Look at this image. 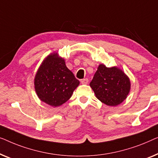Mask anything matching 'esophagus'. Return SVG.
I'll list each match as a JSON object with an SVG mask.
<instances>
[{
  "label": "esophagus",
  "mask_w": 158,
  "mask_h": 158,
  "mask_svg": "<svg viewBox=\"0 0 158 158\" xmlns=\"http://www.w3.org/2000/svg\"><path fill=\"white\" fill-rule=\"evenodd\" d=\"M88 79H83L81 80V83L82 84H88Z\"/></svg>",
  "instance_id": "obj_1"
}]
</instances>
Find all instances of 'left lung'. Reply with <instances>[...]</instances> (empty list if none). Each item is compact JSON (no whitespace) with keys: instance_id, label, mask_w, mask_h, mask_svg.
I'll use <instances>...</instances> for the list:
<instances>
[{"instance_id":"8db88e82","label":"left lung","mask_w":158,"mask_h":158,"mask_svg":"<svg viewBox=\"0 0 158 158\" xmlns=\"http://www.w3.org/2000/svg\"><path fill=\"white\" fill-rule=\"evenodd\" d=\"M89 85L95 96L108 106H117L129 94L131 88L130 78L117 67L109 68L99 64Z\"/></svg>"}]
</instances>
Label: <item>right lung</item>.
I'll use <instances>...</instances> for the list:
<instances>
[{
    "mask_svg": "<svg viewBox=\"0 0 158 158\" xmlns=\"http://www.w3.org/2000/svg\"><path fill=\"white\" fill-rule=\"evenodd\" d=\"M79 85V80L66 67L64 58L56 52L45 58L34 78V88L38 97L54 107L67 102Z\"/></svg>",
    "mask_w": 158,
    "mask_h": 158,
    "instance_id": "add662e5",
    "label": "right lung"
}]
</instances>
